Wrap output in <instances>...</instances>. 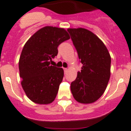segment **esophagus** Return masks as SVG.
<instances>
[{"instance_id": "1", "label": "esophagus", "mask_w": 131, "mask_h": 131, "mask_svg": "<svg viewBox=\"0 0 131 131\" xmlns=\"http://www.w3.org/2000/svg\"><path fill=\"white\" fill-rule=\"evenodd\" d=\"M67 70H68V69H67V68H64V74L67 73Z\"/></svg>"}]
</instances>
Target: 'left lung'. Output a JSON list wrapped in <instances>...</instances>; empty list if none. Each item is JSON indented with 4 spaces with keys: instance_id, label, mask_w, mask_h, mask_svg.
I'll return each instance as SVG.
<instances>
[{
    "instance_id": "8db88e82",
    "label": "left lung",
    "mask_w": 131,
    "mask_h": 131,
    "mask_svg": "<svg viewBox=\"0 0 131 131\" xmlns=\"http://www.w3.org/2000/svg\"><path fill=\"white\" fill-rule=\"evenodd\" d=\"M67 31L82 64L70 90L77 102L93 103L106 89L110 78L111 57L104 43L92 31L84 28H69Z\"/></svg>"
}]
</instances>
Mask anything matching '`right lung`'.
<instances>
[{"label": "right lung", "instance_id": "add662e5", "mask_svg": "<svg viewBox=\"0 0 131 131\" xmlns=\"http://www.w3.org/2000/svg\"><path fill=\"white\" fill-rule=\"evenodd\" d=\"M69 39L63 28L46 26L35 33L24 46L19 60L21 84L34 103L48 104L56 97L64 71L50 62L57 55L59 45Z\"/></svg>", "mask_w": 131, "mask_h": 131}]
</instances>
